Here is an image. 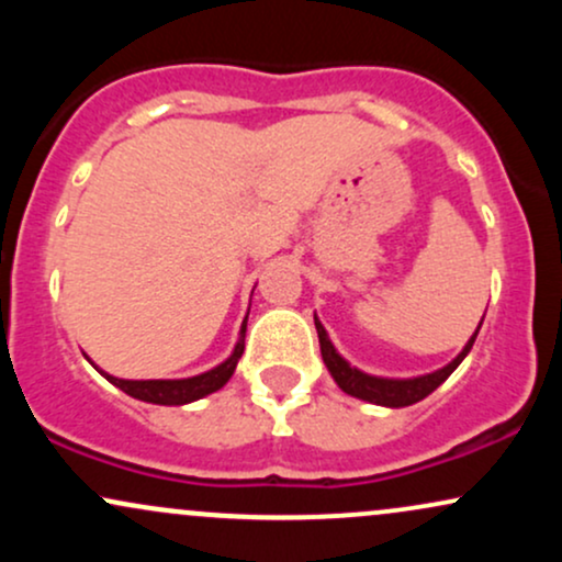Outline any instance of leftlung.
Returning <instances> with one entry per match:
<instances>
[{
    "label": "left lung",
    "instance_id": "8db88e82",
    "mask_svg": "<svg viewBox=\"0 0 562 562\" xmlns=\"http://www.w3.org/2000/svg\"><path fill=\"white\" fill-rule=\"evenodd\" d=\"M314 327H317V335H319L322 359H325V367L330 370V375L335 383H338V389L346 391L348 396H353V398H362V402H370L378 406H391V409L417 404V402H423L428 393H434L438 385H441L443 380H447L451 372L460 367L462 359L468 357L470 348H473V344H475V335H479V330H481V325H479V330L473 333V338L468 340L465 348H462V351L457 353V357L451 359L447 367H441V370L428 372V375H417V378H378V375H367V372L351 367L338 351H335L330 335H327L325 327H322L317 314H314Z\"/></svg>",
    "mask_w": 562,
    "mask_h": 562
}]
</instances>
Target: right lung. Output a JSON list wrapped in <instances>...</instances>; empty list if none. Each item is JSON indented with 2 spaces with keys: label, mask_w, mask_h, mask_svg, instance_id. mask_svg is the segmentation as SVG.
Wrapping results in <instances>:
<instances>
[{
  "label": "right lung",
  "mask_w": 562,
  "mask_h": 562,
  "mask_svg": "<svg viewBox=\"0 0 562 562\" xmlns=\"http://www.w3.org/2000/svg\"><path fill=\"white\" fill-rule=\"evenodd\" d=\"M245 325H248V317L243 319L240 327V338H237L235 351L224 359L222 364H216L214 370L209 372H200V375L192 378H179V380H124V378H113L108 372H102L100 367V375H105L115 389H121L124 393H128L132 398H139V402L147 404H164V406H182L190 402H198V398L209 396L218 389L227 385V380L235 375V367L240 362L243 351H245Z\"/></svg>",
  "instance_id": "right-lung-1"
}]
</instances>
